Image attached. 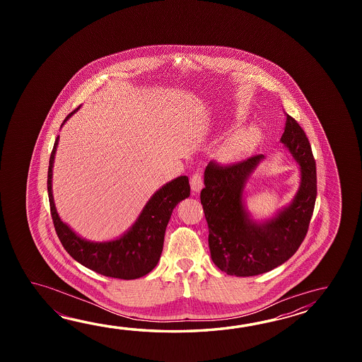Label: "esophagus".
Instances as JSON below:
<instances>
[{
	"instance_id": "34e87169",
	"label": "esophagus",
	"mask_w": 362,
	"mask_h": 362,
	"mask_svg": "<svg viewBox=\"0 0 362 362\" xmlns=\"http://www.w3.org/2000/svg\"><path fill=\"white\" fill-rule=\"evenodd\" d=\"M190 186H192V190L194 192H199L203 187V177H202V173L197 172L192 175V180H190Z\"/></svg>"
}]
</instances>
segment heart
<instances>
[{"label":"heart","instance_id":"heart-1","mask_svg":"<svg viewBox=\"0 0 362 362\" xmlns=\"http://www.w3.org/2000/svg\"><path fill=\"white\" fill-rule=\"evenodd\" d=\"M252 132H239L226 139L220 147V156L223 162L231 163L239 160L246 154L250 144L252 141Z\"/></svg>","mask_w":362,"mask_h":362}]
</instances>
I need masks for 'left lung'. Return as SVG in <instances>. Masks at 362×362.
<instances>
[{
  "mask_svg": "<svg viewBox=\"0 0 362 362\" xmlns=\"http://www.w3.org/2000/svg\"><path fill=\"white\" fill-rule=\"evenodd\" d=\"M279 142L299 164L300 182L293 200L268 218H255L245 198L247 182L264 155L228 167L209 162L204 170L200 202L208 223L211 257L229 276L251 277L277 268L298 251L307 235L317 197L315 158L305 133L290 115H286Z\"/></svg>",
  "mask_w": 362,
  "mask_h": 362,
  "instance_id": "8db88e82",
  "label": "left lung"
}]
</instances>
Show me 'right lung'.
I'll use <instances>...</instances> for the list:
<instances>
[{
	"mask_svg": "<svg viewBox=\"0 0 362 362\" xmlns=\"http://www.w3.org/2000/svg\"><path fill=\"white\" fill-rule=\"evenodd\" d=\"M78 110L80 106L67 115L61 128ZM58 142L59 136L55 139L49 160L47 194L55 231L64 250L88 269L106 277L136 279L146 276L160 259L164 234L173 209L190 195L189 178L180 176L163 185L147 200L131 228L117 238L103 242L88 240L62 221L57 212L53 197V167Z\"/></svg>",
	"mask_w": 362,
	"mask_h": 362,
	"instance_id": "obj_1",
	"label": "right lung"
}]
</instances>
